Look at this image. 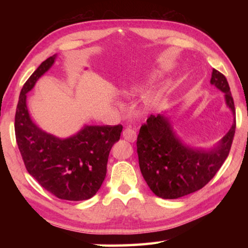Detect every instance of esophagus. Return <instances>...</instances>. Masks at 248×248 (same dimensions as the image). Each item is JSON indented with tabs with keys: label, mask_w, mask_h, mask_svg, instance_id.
<instances>
[{
	"label": "esophagus",
	"mask_w": 248,
	"mask_h": 248,
	"mask_svg": "<svg viewBox=\"0 0 248 248\" xmlns=\"http://www.w3.org/2000/svg\"><path fill=\"white\" fill-rule=\"evenodd\" d=\"M123 137L124 140H127L129 142H134L137 139L136 130L132 129L131 127H125L123 131Z\"/></svg>",
	"instance_id": "obj_1"
}]
</instances>
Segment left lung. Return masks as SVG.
<instances>
[{
	"mask_svg": "<svg viewBox=\"0 0 248 248\" xmlns=\"http://www.w3.org/2000/svg\"><path fill=\"white\" fill-rule=\"evenodd\" d=\"M211 84L225 94L226 105L235 115L228 79L213 69ZM236 120L216 149L209 152L185 146L173 132L169 119L151 115L142 124L137 152L142 176L155 195L177 199L203 188L221 169L232 146Z\"/></svg>",
	"mask_w": 248,
	"mask_h": 248,
	"instance_id": "1",
	"label": "left lung"
}]
</instances>
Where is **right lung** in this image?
Listing matches in <instances>:
<instances>
[{"instance_id":"add662e5","label":"right lung","mask_w":248,"mask_h":248,"mask_svg":"<svg viewBox=\"0 0 248 248\" xmlns=\"http://www.w3.org/2000/svg\"><path fill=\"white\" fill-rule=\"evenodd\" d=\"M54 59L45 60L24 84L15 114L16 142L27 171L44 189L62 200H87L106 177L109 152L123 125H86L64 140L37 128L28 114L26 94Z\"/></svg>"}]
</instances>
